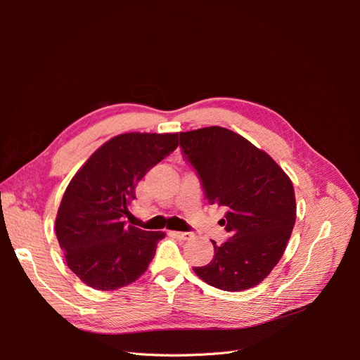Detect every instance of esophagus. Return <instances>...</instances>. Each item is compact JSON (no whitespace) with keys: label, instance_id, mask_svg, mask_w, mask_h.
<instances>
[{"label":"esophagus","instance_id":"34e87169","mask_svg":"<svg viewBox=\"0 0 360 360\" xmlns=\"http://www.w3.org/2000/svg\"><path fill=\"white\" fill-rule=\"evenodd\" d=\"M171 234L176 238H179V240H191V238L193 237L192 233H183V231H172Z\"/></svg>","mask_w":360,"mask_h":360}]
</instances>
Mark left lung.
Returning a JSON list of instances; mask_svg holds the SVG:
<instances>
[{
  "mask_svg": "<svg viewBox=\"0 0 360 360\" xmlns=\"http://www.w3.org/2000/svg\"><path fill=\"white\" fill-rule=\"evenodd\" d=\"M180 146L202 181L210 204L222 205L231 238L213 243L214 257L193 271L224 291L263 282L281 257L296 222L290 177L264 150L221 126L180 134Z\"/></svg>",
  "mask_w": 360,
  "mask_h": 360,
  "instance_id": "left-lung-1",
  "label": "left lung"
}]
</instances>
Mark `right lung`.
<instances>
[{
    "instance_id": "add662e5",
    "label": "right lung",
    "mask_w": 360,
    "mask_h": 360,
    "mask_svg": "<svg viewBox=\"0 0 360 360\" xmlns=\"http://www.w3.org/2000/svg\"><path fill=\"white\" fill-rule=\"evenodd\" d=\"M179 146V134H122L106 141L70 180L56 217L64 258L85 285L110 291L132 284L156 254L163 231L126 225L146 172Z\"/></svg>"
}]
</instances>
